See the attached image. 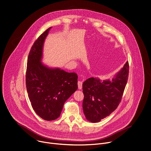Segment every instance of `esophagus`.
Listing matches in <instances>:
<instances>
[{
	"label": "esophagus",
	"instance_id": "1",
	"mask_svg": "<svg viewBox=\"0 0 151 151\" xmlns=\"http://www.w3.org/2000/svg\"><path fill=\"white\" fill-rule=\"evenodd\" d=\"M78 87L79 90H81L82 88V82L81 81L78 82Z\"/></svg>",
	"mask_w": 151,
	"mask_h": 151
}]
</instances>
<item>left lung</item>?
<instances>
[{"label":"left lung","instance_id":"obj_1","mask_svg":"<svg viewBox=\"0 0 151 151\" xmlns=\"http://www.w3.org/2000/svg\"><path fill=\"white\" fill-rule=\"evenodd\" d=\"M128 62L111 79L90 78L82 84V108L85 116L97 122L109 116L118 106L128 80Z\"/></svg>","mask_w":151,"mask_h":151}]
</instances>
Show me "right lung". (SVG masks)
<instances>
[{"label": "right lung", "mask_w": 151, "mask_h": 151, "mask_svg": "<svg viewBox=\"0 0 151 151\" xmlns=\"http://www.w3.org/2000/svg\"><path fill=\"white\" fill-rule=\"evenodd\" d=\"M48 28L35 41L29 52L26 76L27 91L35 112L41 118H58L64 103L78 88V75L59 68H50L42 62Z\"/></svg>", "instance_id": "obj_1"}]
</instances>
